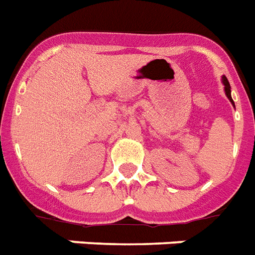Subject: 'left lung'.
Here are the masks:
<instances>
[{
	"mask_svg": "<svg viewBox=\"0 0 255 255\" xmlns=\"http://www.w3.org/2000/svg\"><path fill=\"white\" fill-rule=\"evenodd\" d=\"M222 81H223V85H224V91H226L227 98L229 99V102H231L233 105H235V103H233V100H232V96H231V86H229L228 79H227V77H224V75H223Z\"/></svg>",
	"mask_w": 255,
	"mask_h": 255,
	"instance_id": "left-lung-1",
	"label": "left lung"
}]
</instances>
